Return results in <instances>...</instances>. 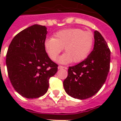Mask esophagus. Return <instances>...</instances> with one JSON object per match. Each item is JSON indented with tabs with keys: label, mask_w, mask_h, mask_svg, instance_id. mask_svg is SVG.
<instances>
[{
	"label": "esophagus",
	"mask_w": 121,
	"mask_h": 121,
	"mask_svg": "<svg viewBox=\"0 0 121 121\" xmlns=\"http://www.w3.org/2000/svg\"><path fill=\"white\" fill-rule=\"evenodd\" d=\"M62 68H66L65 67H63V66H62V65H59L58 67V69H62Z\"/></svg>",
	"instance_id": "obj_1"
}]
</instances>
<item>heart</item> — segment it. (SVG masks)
Segmentation results:
<instances>
[{
  "mask_svg": "<svg viewBox=\"0 0 121 121\" xmlns=\"http://www.w3.org/2000/svg\"><path fill=\"white\" fill-rule=\"evenodd\" d=\"M92 33L80 28H67L55 33L54 37H49L44 42V47L50 58L56 60L63 50L66 53L58 59V62L68 64L79 62L90 53L93 45Z\"/></svg>",
  "mask_w": 121,
  "mask_h": 121,
  "instance_id": "b5f03b06",
  "label": "heart"
}]
</instances>
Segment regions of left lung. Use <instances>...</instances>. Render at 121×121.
I'll return each mask as SVG.
<instances>
[{
	"instance_id": "1",
	"label": "left lung",
	"mask_w": 121,
	"mask_h": 121,
	"mask_svg": "<svg viewBox=\"0 0 121 121\" xmlns=\"http://www.w3.org/2000/svg\"><path fill=\"white\" fill-rule=\"evenodd\" d=\"M93 50L84 60L70 67L63 84L68 95L85 99L96 94L105 83L110 71V50L98 31L94 32Z\"/></svg>"
}]
</instances>
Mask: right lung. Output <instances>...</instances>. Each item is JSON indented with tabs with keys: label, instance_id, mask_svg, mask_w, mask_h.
Here are the masks:
<instances>
[{
	"label": "right lung",
	"instance_id": "1",
	"mask_svg": "<svg viewBox=\"0 0 121 121\" xmlns=\"http://www.w3.org/2000/svg\"><path fill=\"white\" fill-rule=\"evenodd\" d=\"M47 27L35 24L19 33L11 42L6 65L13 86L28 99L47 92L49 79L57 71V65L46 53L44 42Z\"/></svg>",
	"mask_w": 121,
	"mask_h": 121
}]
</instances>
